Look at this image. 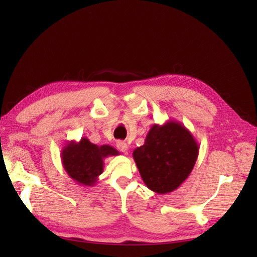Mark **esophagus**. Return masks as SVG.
I'll return each mask as SVG.
<instances>
[{
  "label": "esophagus",
  "mask_w": 257,
  "mask_h": 257,
  "mask_svg": "<svg viewBox=\"0 0 257 257\" xmlns=\"http://www.w3.org/2000/svg\"><path fill=\"white\" fill-rule=\"evenodd\" d=\"M116 148H118V149H119L121 152L127 153L128 146H127V144H125L124 142H118V143H116Z\"/></svg>",
  "instance_id": "1"
}]
</instances>
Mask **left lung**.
<instances>
[{
	"label": "left lung",
	"instance_id": "1",
	"mask_svg": "<svg viewBox=\"0 0 257 257\" xmlns=\"http://www.w3.org/2000/svg\"><path fill=\"white\" fill-rule=\"evenodd\" d=\"M199 147L191 132L180 122L154 124L145 144L133 152V158L148 189L166 194L177 190L195 165Z\"/></svg>",
	"mask_w": 257,
	"mask_h": 257
}]
</instances>
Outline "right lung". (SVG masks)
Returning a JSON list of instances; mask_svg holds the SVG:
<instances>
[{"mask_svg":"<svg viewBox=\"0 0 257 257\" xmlns=\"http://www.w3.org/2000/svg\"><path fill=\"white\" fill-rule=\"evenodd\" d=\"M118 154L111 146H97L82 137L78 143L71 141L63 147L61 160L65 172L77 184L93 186L104 172V159Z\"/></svg>","mask_w":257,"mask_h":257,"instance_id":"obj_1","label":"right lung"}]
</instances>
